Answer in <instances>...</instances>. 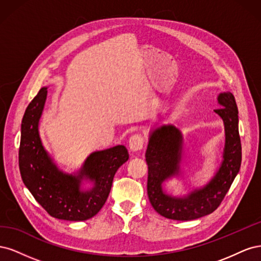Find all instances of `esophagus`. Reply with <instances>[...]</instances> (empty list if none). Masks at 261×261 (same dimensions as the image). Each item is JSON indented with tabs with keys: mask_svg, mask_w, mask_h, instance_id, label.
Wrapping results in <instances>:
<instances>
[{
	"mask_svg": "<svg viewBox=\"0 0 261 261\" xmlns=\"http://www.w3.org/2000/svg\"><path fill=\"white\" fill-rule=\"evenodd\" d=\"M144 143H145L144 136L141 135V134H135V135H133L128 140L129 150L133 152L139 151V150L143 149Z\"/></svg>",
	"mask_w": 261,
	"mask_h": 261,
	"instance_id": "obj_1",
	"label": "esophagus"
}]
</instances>
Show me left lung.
<instances>
[{"instance_id":"left-lung-1","label":"left lung","mask_w":261,"mask_h":261,"mask_svg":"<svg viewBox=\"0 0 261 261\" xmlns=\"http://www.w3.org/2000/svg\"><path fill=\"white\" fill-rule=\"evenodd\" d=\"M218 105L220 108L215 112L222 118L225 132L222 161L206 185L192 188L185 195H172L164 188L169 179L181 178L183 134L172 124L155 125L149 133L147 192L151 206L164 218L189 221L210 215L219 207L238 175L242 162L238 106L230 91L219 93Z\"/></svg>"}]
</instances>
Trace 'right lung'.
Masks as SVG:
<instances>
[{
	"label": "right lung",
	"mask_w": 261,
	"mask_h": 261,
	"mask_svg": "<svg viewBox=\"0 0 261 261\" xmlns=\"http://www.w3.org/2000/svg\"><path fill=\"white\" fill-rule=\"evenodd\" d=\"M48 87H43L27 107L21 121L19 170L23 184L53 218L85 221L103 207L118 168L128 160L123 145L93 151L80 170L62 171L46 151L39 133Z\"/></svg>",
	"instance_id": "1"
}]
</instances>
